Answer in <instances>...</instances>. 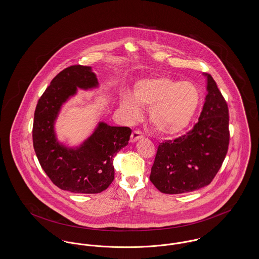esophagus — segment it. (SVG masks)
<instances>
[{
  "label": "esophagus",
  "mask_w": 259,
  "mask_h": 259,
  "mask_svg": "<svg viewBox=\"0 0 259 259\" xmlns=\"http://www.w3.org/2000/svg\"><path fill=\"white\" fill-rule=\"evenodd\" d=\"M143 133L140 131V130H134L133 132H132V134H131V142L133 143V142H136L138 140H140V139H142L143 138Z\"/></svg>",
  "instance_id": "1"
}]
</instances>
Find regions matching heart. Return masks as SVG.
<instances>
[{"label":"heart","instance_id":"heart-1","mask_svg":"<svg viewBox=\"0 0 259 259\" xmlns=\"http://www.w3.org/2000/svg\"><path fill=\"white\" fill-rule=\"evenodd\" d=\"M200 94L190 82L170 77L146 78L138 81L133 96H122V109L133 120L140 118L139 106L150 108V122L160 135L173 137L190 125L198 110Z\"/></svg>","mask_w":259,"mask_h":259}]
</instances>
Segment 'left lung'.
I'll list each match as a JSON object with an SVG mask.
<instances>
[{"label": "left lung", "instance_id": "left-lung-1", "mask_svg": "<svg viewBox=\"0 0 259 259\" xmlns=\"http://www.w3.org/2000/svg\"><path fill=\"white\" fill-rule=\"evenodd\" d=\"M198 121L188 133L160 143L150 180L163 194H183L209 185L228 152L229 109L212 76Z\"/></svg>", "mask_w": 259, "mask_h": 259}]
</instances>
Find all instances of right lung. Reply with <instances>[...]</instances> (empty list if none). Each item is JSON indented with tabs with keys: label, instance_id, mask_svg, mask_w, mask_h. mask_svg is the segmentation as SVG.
Returning <instances> with one entry per match:
<instances>
[{
	"label": "right lung",
	"instance_id": "right-lung-1",
	"mask_svg": "<svg viewBox=\"0 0 259 259\" xmlns=\"http://www.w3.org/2000/svg\"><path fill=\"white\" fill-rule=\"evenodd\" d=\"M98 80L90 66L66 67L55 77L38 101L32 129L33 147L41 167L61 190L76 194H98L114 179L113 157L128 145L129 127L101 122L91 137L77 149L61 145L54 122L61 105L76 93L77 87L90 89Z\"/></svg>",
	"mask_w": 259,
	"mask_h": 259
}]
</instances>
